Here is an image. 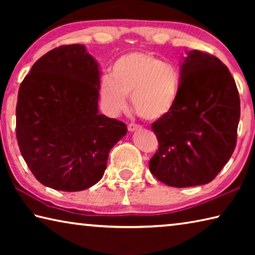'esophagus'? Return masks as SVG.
Returning a JSON list of instances; mask_svg holds the SVG:
<instances>
[{"label":"esophagus","mask_w":255,"mask_h":255,"mask_svg":"<svg viewBox=\"0 0 255 255\" xmlns=\"http://www.w3.org/2000/svg\"><path fill=\"white\" fill-rule=\"evenodd\" d=\"M141 127L139 125H135V124H129L128 125V130L129 131H136V130H140Z\"/></svg>","instance_id":"obj_1"}]
</instances>
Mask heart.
<instances>
[{
    "instance_id": "1",
    "label": "heart",
    "mask_w": 255,
    "mask_h": 255,
    "mask_svg": "<svg viewBox=\"0 0 255 255\" xmlns=\"http://www.w3.org/2000/svg\"><path fill=\"white\" fill-rule=\"evenodd\" d=\"M179 93L178 70L146 51L120 56L111 67V77H103L99 89L102 107L109 115L122 114L130 94L132 109L148 122L169 115Z\"/></svg>"
}]
</instances>
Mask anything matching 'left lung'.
Segmentation results:
<instances>
[{"instance_id": "obj_1", "label": "left lung", "mask_w": 255, "mask_h": 255, "mask_svg": "<svg viewBox=\"0 0 255 255\" xmlns=\"http://www.w3.org/2000/svg\"><path fill=\"white\" fill-rule=\"evenodd\" d=\"M180 93L171 112L152 125L158 150L149 170L170 187L213 181L234 152L240 96L222 60L190 50L181 63Z\"/></svg>"}]
</instances>
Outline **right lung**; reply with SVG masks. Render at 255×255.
<instances>
[{
    "label": "right lung",
    "mask_w": 255,
    "mask_h": 255,
    "mask_svg": "<svg viewBox=\"0 0 255 255\" xmlns=\"http://www.w3.org/2000/svg\"><path fill=\"white\" fill-rule=\"evenodd\" d=\"M99 64L83 45H67L37 60L20 85L16 139L36 179L60 191H82L105 174L111 148L127 133L99 114Z\"/></svg>",
    "instance_id": "right-lung-1"
}]
</instances>
